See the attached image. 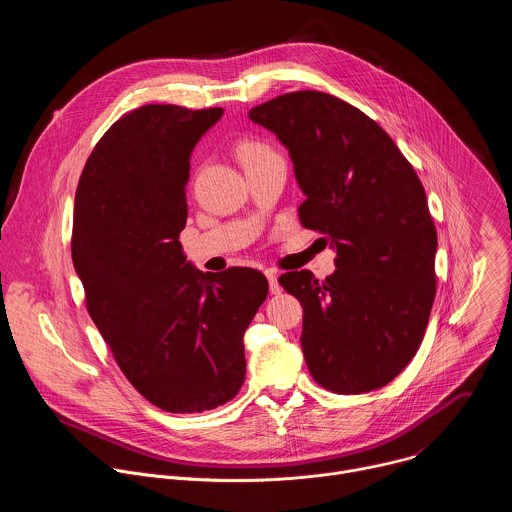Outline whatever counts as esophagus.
Returning a JSON list of instances; mask_svg holds the SVG:
<instances>
[{"mask_svg": "<svg viewBox=\"0 0 512 512\" xmlns=\"http://www.w3.org/2000/svg\"><path fill=\"white\" fill-rule=\"evenodd\" d=\"M265 275H267V281H269V291H271V294H273V296L281 294L283 287H281V285H279V281H277V271L267 269V271H265Z\"/></svg>", "mask_w": 512, "mask_h": 512, "instance_id": "34e87169", "label": "esophagus"}]
</instances>
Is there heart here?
Here are the masks:
<instances>
[{
    "label": "heart",
    "instance_id": "1",
    "mask_svg": "<svg viewBox=\"0 0 512 512\" xmlns=\"http://www.w3.org/2000/svg\"><path fill=\"white\" fill-rule=\"evenodd\" d=\"M235 154L239 158V162L243 164L245 172L253 170V168H259L267 162H273V160H281L277 156V152L271 148V145L263 139H257V137H245L241 139L237 145H235Z\"/></svg>",
    "mask_w": 512,
    "mask_h": 512
}]
</instances>
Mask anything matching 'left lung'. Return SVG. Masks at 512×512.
I'll return each instance as SVG.
<instances>
[{
    "label": "left lung",
    "mask_w": 512,
    "mask_h": 512,
    "mask_svg": "<svg viewBox=\"0 0 512 512\" xmlns=\"http://www.w3.org/2000/svg\"><path fill=\"white\" fill-rule=\"evenodd\" d=\"M249 117L289 150L306 194L300 223L336 247L324 281L306 269L279 277L304 308L308 369L338 395L381 389L415 356L435 298L423 184L377 121L328 93H285Z\"/></svg>",
    "instance_id": "1"
}]
</instances>
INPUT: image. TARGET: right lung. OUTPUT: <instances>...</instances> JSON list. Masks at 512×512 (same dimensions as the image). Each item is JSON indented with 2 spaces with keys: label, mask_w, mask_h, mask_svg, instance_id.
Returning a JSON list of instances; mask_svg holds the SVG:
<instances>
[{
  "label": "right lung",
  "mask_w": 512,
  "mask_h": 512,
  "mask_svg": "<svg viewBox=\"0 0 512 512\" xmlns=\"http://www.w3.org/2000/svg\"><path fill=\"white\" fill-rule=\"evenodd\" d=\"M221 117V107L178 105L125 113L75 194L70 249L89 316L135 391L168 413H202L239 393L243 334L269 291L257 269H194L178 241L190 154Z\"/></svg>",
  "instance_id": "obj_1"
}]
</instances>
